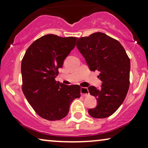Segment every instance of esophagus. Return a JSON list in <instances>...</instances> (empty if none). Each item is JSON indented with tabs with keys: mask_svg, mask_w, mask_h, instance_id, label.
I'll return each mask as SVG.
<instances>
[{
	"mask_svg": "<svg viewBox=\"0 0 148 148\" xmlns=\"http://www.w3.org/2000/svg\"><path fill=\"white\" fill-rule=\"evenodd\" d=\"M90 94L88 92V88H81V95L82 96H88Z\"/></svg>",
	"mask_w": 148,
	"mask_h": 148,
	"instance_id": "34e87169",
	"label": "esophagus"
}]
</instances>
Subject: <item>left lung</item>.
Listing matches in <instances>:
<instances>
[{
    "mask_svg": "<svg viewBox=\"0 0 148 148\" xmlns=\"http://www.w3.org/2000/svg\"><path fill=\"white\" fill-rule=\"evenodd\" d=\"M77 40V48L89 69L98 70V77L102 82L100 88H88L98 102L88 112L94 118H106L116 112L128 92L130 59L120 42L104 33L96 32Z\"/></svg>",
    "mask_w": 148,
    "mask_h": 148,
    "instance_id": "left-lung-1",
    "label": "left lung"
}]
</instances>
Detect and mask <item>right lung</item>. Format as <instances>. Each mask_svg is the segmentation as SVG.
<instances>
[{"label":"right lung","mask_w":148,"mask_h":148,"mask_svg":"<svg viewBox=\"0 0 148 148\" xmlns=\"http://www.w3.org/2000/svg\"><path fill=\"white\" fill-rule=\"evenodd\" d=\"M76 40L54 34L42 36L30 45L22 59V90L36 112L46 120L64 118L72 101L81 96L79 86L55 80Z\"/></svg>","instance_id":"add662e5"}]
</instances>
